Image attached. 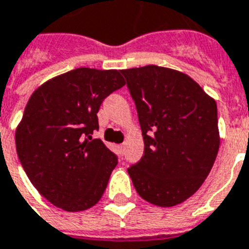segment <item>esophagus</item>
<instances>
[{"label":"esophagus","instance_id":"34e87169","mask_svg":"<svg viewBox=\"0 0 249 249\" xmlns=\"http://www.w3.org/2000/svg\"><path fill=\"white\" fill-rule=\"evenodd\" d=\"M119 148H120V150L123 152V150H124V143H121V145H119Z\"/></svg>","mask_w":249,"mask_h":249}]
</instances>
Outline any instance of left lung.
<instances>
[{
	"label": "left lung",
	"mask_w": 249,
	"mask_h": 249,
	"mask_svg": "<svg viewBox=\"0 0 249 249\" xmlns=\"http://www.w3.org/2000/svg\"><path fill=\"white\" fill-rule=\"evenodd\" d=\"M136 104L143 156L128 169L149 203L171 207L190 198L219 150L218 109L196 82L158 66L121 70Z\"/></svg>",
	"instance_id": "left-lung-1"
}]
</instances>
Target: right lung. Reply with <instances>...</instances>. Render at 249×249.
Instances as JSON below:
<instances>
[{"label":"right lung","mask_w":249,"mask_h":249,"mask_svg":"<svg viewBox=\"0 0 249 249\" xmlns=\"http://www.w3.org/2000/svg\"><path fill=\"white\" fill-rule=\"evenodd\" d=\"M123 86L117 70L76 68L46 82L27 101L17 154L34 187L56 207L83 211L104 194L117 156L92 134L101 103Z\"/></svg>","instance_id":"obj_1"}]
</instances>
